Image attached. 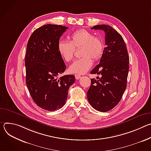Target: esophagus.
Listing matches in <instances>:
<instances>
[{"label":"esophagus","mask_w":151,"mask_h":151,"mask_svg":"<svg viewBox=\"0 0 151 151\" xmlns=\"http://www.w3.org/2000/svg\"><path fill=\"white\" fill-rule=\"evenodd\" d=\"M75 79H79L81 77V76L80 75H78V74H76L75 75Z\"/></svg>","instance_id":"esophagus-1"}]
</instances>
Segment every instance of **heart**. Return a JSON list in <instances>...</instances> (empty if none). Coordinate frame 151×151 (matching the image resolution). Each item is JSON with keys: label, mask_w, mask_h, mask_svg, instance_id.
<instances>
[{"label": "heart", "mask_w": 151, "mask_h": 151, "mask_svg": "<svg viewBox=\"0 0 151 151\" xmlns=\"http://www.w3.org/2000/svg\"><path fill=\"white\" fill-rule=\"evenodd\" d=\"M70 42L60 40L57 48L61 58L66 62L72 60L75 50L81 48V56L83 58L75 60L69 68L72 73L84 74L89 70L94 61L99 60L104 51V43L99 36L85 29L74 32L70 36Z\"/></svg>", "instance_id": "obj_1"}]
</instances>
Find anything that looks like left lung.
Returning <instances> with one entry per match:
<instances>
[{
	"instance_id": "obj_1",
	"label": "left lung",
	"mask_w": 151,
	"mask_h": 151,
	"mask_svg": "<svg viewBox=\"0 0 151 151\" xmlns=\"http://www.w3.org/2000/svg\"><path fill=\"white\" fill-rule=\"evenodd\" d=\"M91 29L104 32L106 47L99 64L90 72L100 77L91 79L87 99L94 109L104 112L118 104L126 89L129 56L122 36L111 26L97 25Z\"/></svg>"
}]
</instances>
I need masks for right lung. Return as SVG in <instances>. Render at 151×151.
<instances>
[{
  "label": "right lung",
  "instance_id": "1",
  "mask_svg": "<svg viewBox=\"0 0 151 151\" xmlns=\"http://www.w3.org/2000/svg\"><path fill=\"white\" fill-rule=\"evenodd\" d=\"M68 27L46 24L36 29L30 37L25 58L26 82L35 103L48 111L59 109L66 104L68 90L75 82L74 75H64L66 66L57 45Z\"/></svg>",
  "mask_w": 151,
  "mask_h": 151
}]
</instances>
